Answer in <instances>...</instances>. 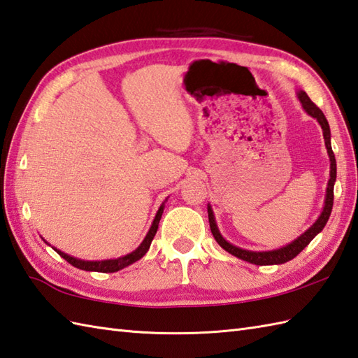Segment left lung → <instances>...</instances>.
Listing matches in <instances>:
<instances>
[{
  "instance_id": "left-lung-1",
  "label": "left lung",
  "mask_w": 358,
  "mask_h": 358,
  "mask_svg": "<svg viewBox=\"0 0 358 358\" xmlns=\"http://www.w3.org/2000/svg\"><path fill=\"white\" fill-rule=\"evenodd\" d=\"M299 99L301 102V106L306 110L308 115H311L313 117H315L319 124L322 125L323 129V138H324V144H327L328 148V155L331 159V178L328 182V188H327V201H324V208L323 213L320 214V217L317 219L315 224L308 229L306 233L301 234L299 239L294 241L292 243L283 246L280 250H274V251H262V252H256V251H246L242 248H237V246L228 243L224 237L220 236L219 229L216 227V222H214V216H213V211H211V206H208V219H210V228H211V233L214 236V239L216 242L224 248L225 251H228L229 254H233V256L239 257L242 260L250 262V264L254 265H279V264H285V262H288L291 259H294L297 256V254L301 252V250L305 248L306 245H309L314 237L319 234L322 229L327 225V222L331 216V211H332V203H334V182H336V176H337V164H336V156L334 152H332L331 148V131H329V124L327 121V117H324L322 110L317 107L314 102L309 99L308 94L305 92H299Z\"/></svg>"
}]
</instances>
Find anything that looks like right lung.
Wrapping results in <instances>:
<instances>
[{
	"label": "right lung",
	"mask_w": 358,
	"mask_h": 358,
	"mask_svg": "<svg viewBox=\"0 0 358 358\" xmlns=\"http://www.w3.org/2000/svg\"><path fill=\"white\" fill-rule=\"evenodd\" d=\"M162 213H164V205L161 206V208H159L156 217L153 220V225H152V228H150L148 234L145 236L144 242L139 245L138 250H134L133 252L127 254V256H124V257L113 259V260H102V262H85V260H79V259H75V257H70V256H67V254L61 252L58 250H57V252L59 254L62 259H66L70 265H73L75 268H79V269H84V271H96V273H115V271H119V269H122L125 266L134 264V262L139 260L148 251L150 245H152L153 237H155V234L157 231L159 220H161V217H162Z\"/></svg>",
	"instance_id": "right-lung-1"
}]
</instances>
